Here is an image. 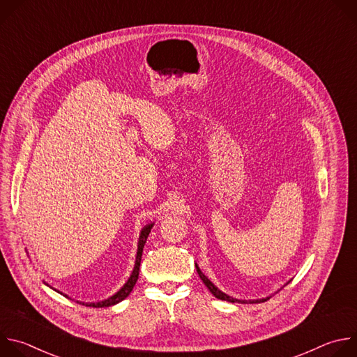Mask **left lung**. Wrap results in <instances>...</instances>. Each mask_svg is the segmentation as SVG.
Returning <instances> with one entry per match:
<instances>
[{"mask_svg": "<svg viewBox=\"0 0 357 357\" xmlns=\"http://www.w3.org/2000/svg\"><path fill=\"white\" fill-rule=\"evenodd\" d=\"M196 266V271H197V274H199V277H200V280L203 281V284H205L208 288H209V291L218 298V299H222V301H227V302H238V303H247V302H250V303H254V302H266L267 299H270L271 298V295L270 296H266V298H261V299H248V301H244V299H237V298H233V296H230V295H227V294H225L223 291H220L205 274H203L202 271H200V268L197 267V264H195ZM288 284V282H287ZM285 284V285H287Z\"/></svg>", "mask_w": 357, "mask_h": 357, "instance_id": "8db88e82", "label": "left lung"}]
</instances>
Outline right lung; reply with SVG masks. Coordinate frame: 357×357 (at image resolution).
<instances>
[{
    "label": "right lung",
    "mask_w": 357,
    "mask_h": 357,
    "mask_svg": "<svg viewBox=\"0 0 357 357\" xmlns=\"http://www.w3.org/2000/svg\"><path fill=\"white\" fill-rule=\"evenodd\" d=\"M152 226H154V223H148L146 226H144L142 229H141V233H139V237H138V247H137V256H135V264H134V268H132V273H131V275L128 277V280L126 281V284L114 294V295H112V296H109L107 299H103V301H98V302H79V301H76V302H79V303H82V305H86V307H93V308H106V307H112V305H116V303H119V302H121L123 299H126L128 295H130V292L132 291V288H134V285H135V282H137V280H138V274H139V264H141V256H142V248H144V244H145V241H146V237H148V234H149V231H151V229H152ZM46 284V282H45ZM47 285V284H46ZM47 287H50V285H47ZM52 288V287H50ZM52 289H55V288H52ZM56 292H59V294H62L63 296H66V298H69L66 294H63V292H61V291H58V289H55Z\"/></svg>",
    "instance_id": "add662e5"
}]
</instances>
